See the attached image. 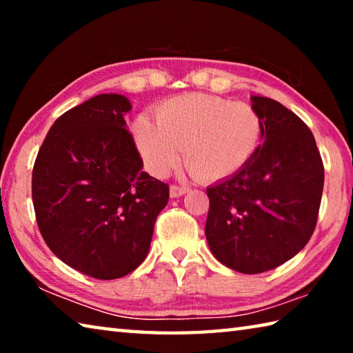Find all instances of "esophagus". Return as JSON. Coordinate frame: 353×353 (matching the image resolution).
<instances>
[{"instance_id":"34e87169","label":"esophagus","mask_w":353,"mask_h":353,"mask_svg":"<svg viewBox=\"0 0 353 353\" xmlns=\"http://www.w3.org/2000/svg\"><path fill=\"white\" fill-rule=\"evenodd\" d=\"M185 193H188L187 187H181V185H171L170 187L171 198H179V196H183Z\"/></svg>"}]
</instances>
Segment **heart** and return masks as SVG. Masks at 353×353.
<instances>
[{"label": "heart", "instance_id": "b5f03b06", "mask_svg": "<svg viewBox=\"0 0 353 353\" xmlns=\"http://www.w3.org/2000/svg\"><path fill=\"white\" fill-rule=\"evenodd\" d=\"M155 121L139 117L132 137L146 170L165 177L181 159L204 182H218L240 172L256 152L261 119L252 105L210 94L171 98L154 112Z\"/></svg>", "mask_w": 353, "mask_h": 353}]
</instances>
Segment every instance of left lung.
Masks as SVG:
<instances>
[{
  "instance_id": "obj_1",
  "label": "left lung",
  "mask_w": 353,
  "mask_h": 353,
  "mask_svg": "<svg viewBox=\"0 0 353 353\" xmlns=\"http://www.w3.org/2000/svg\"><path fill=\"white\" fill-rule=\"evenodd\" d=\"M250 101L263 143L240 172L207 188L205 236L224 266L259 274L283 265L312 238L324 166L312 130L296 113L259 94Z\"/></svg>"
}]
</instances>
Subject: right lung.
<instances>
[{
    "mask_svg": "<svg viewBox=\"0 0 353 353\" xmlns=\"http://www.w3.org/2000/svg\"><path fill=\"white\" fill-rule=\"evenodd\" d=\"M130 101L103 93L59 117L32 171L40 234L59 260L87 276H128L146 259L168 185L143 170L124 115Z\"/></svg>",
    "mask_w": 353,
    "mask_h": 353,
    "instance_id": "1",
    "label": "right lung"
}]
</instances>
